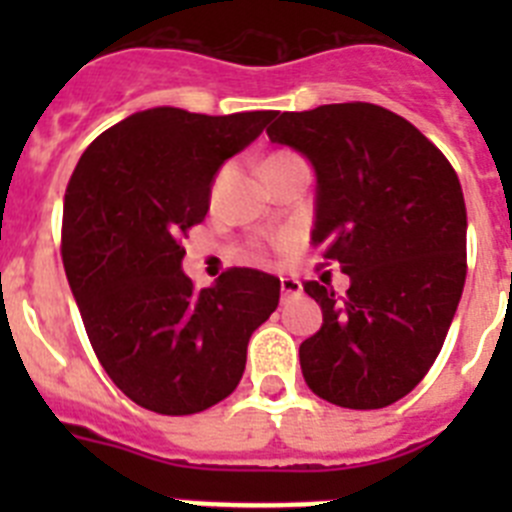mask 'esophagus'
Here are the masks:
<instances>
[{
  "label": "esophagus",
  "mask_w": 512,
  "mask_h": 512,
  "mask_svg": "<svg viewBox=\"0 0 512 512\" xmlns=\"http://www.w3.org/2000/svg\"><path fill=\"white\" fill-rule=\"evenodd\" d=\"M279 282H282V300L284 302H287L289 297H295V295H300V292H302V284L297 282L295 277H282Z\"/></svg>",
  "instance_id": "34e87169"
}]
</instances>
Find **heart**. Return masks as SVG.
I'll return each instance as SVG.
<instances>
[{"instance_id":"1","label":"heart","mask_w":512,"mask_h":512,"mask_svg":"<svg viewBox=\"0 0 512 512\" xmlns=\"http://www.w3.org/2000/svg\"><path fill=\"white\" fill-rule=\"evenodd\" d=\"M289 156H295V153H274V156H271L269 161H279V158H289ZM223 176H225V171H223V174H217V179H215V187H212V189H217V187H220V182H223Z\"/></svg>"}]
</instances>
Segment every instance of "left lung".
<instances>
[{
    "label": "left lung",
    "instance_id": "obj_1",
    "mask_svg": "<svg viewBox=\"0 0 512 512\" xmlns=\"http://www.w3.org/2000/svg\"><path fill=\"white\" fill-rule=\"evenodd\" d=\"M269 140L318 176L312 246L351 287L305 282L323 328L302 341L307 387L338 408H387L428 374L467 279V207L449 158L369 102L282 112Z\"/></svg>",
    "mask_w": 512,
    "mask_h": 512
}]
</instances>
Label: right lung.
<instances>
[{
    "instance_id": "1",
    "label": "right lung",
    "mask_w": 512,
    "mask_h": 512,
    "mask_svg": "<svg viewBox=\"0 0 512 512\" xmlns=\"http://www.w3.org/2000/svg\"><path fill=\"white\" fill-rule=\"evenodd\" d=\"M274 112H135L81 153L63 197L61 259L107 377L140 408L194 415L238 387L248 338L279 305V279L223 271L197 292L184 246L210 210L225 158Z\"/></svg>"
}]
</instances>
